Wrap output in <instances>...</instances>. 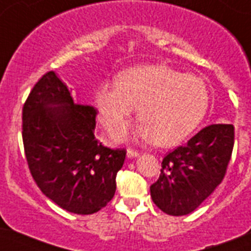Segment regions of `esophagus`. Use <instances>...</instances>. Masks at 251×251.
<instances>
[{
    "instance_id": "obj_1",
    "label": "esophagus",
    "mask_w": 251,
    "mask_h": 251,
    "mask_svg": "<svg viewBox=\"0 0 251 251\" xmlns=\"http://www.w3.org/2000/svg\"><path fill=\"white\" fill-rule=\"evenodd\" d=\"M127 156L128 158H137V157H139V152L133 150H127Z\"/></svg>"
}]
</instances>
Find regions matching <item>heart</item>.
<instances>
[{
  "mask_svg": "<svg viewBox=\"0 0 251 251\" xmlns=\"http://www.w3.org/2000/svg\"><path fill=\"white\" fill-rule=\"evenodd\" d=\"M142 119L134 127H120L135 112ZM208 105L202 79L182 74L163 64L129 68L117 81H105L95 93L99 122L115 141H154L162 147L178 145L201 123Z\"/></svg>",
  "mask_w": 251,
  "mask_h": 251,
  "instance_id": "heart-1",
  "label": "heart"
}]
</instances>
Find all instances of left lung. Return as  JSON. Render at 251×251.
I'll use <instances>...</instances> for the list:
<instances>
[{
	"label": "left lung",
	"mask_w": 251,
	"mask_h": 251,
	"mask_svg": "<svg viewBox=\"0 0 251 251\" xmlns=\"http://www.w3.org/2000/svg\"><path fill=\"white\" fill-rule=\"evenodd\" d=\"M234 148V126L212 124L163 158L151 197L162 211L183 216L195 211L220 185Z\"/></svg>",
	"instance_id": "left-lung-1"
}]
</instances>
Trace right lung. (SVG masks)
Here are the masks:
<instances>
[{
  "instance_id": "1",
  "label": "right lung",
  "mask_w": 251,
  "mask_h": 251,
  "mask_svg": "<svg viewBox=\"0 0 251 251\" xmlns=\"http://www.w3.org/2000/svg\"><path fill=\"white\" fill-rule=\"evenodd\" d=\"M97 110L75 104L54 72L44 75L22 109V141L28 168L46 197L69 212L90 215L115 194L124 150H110L94 136Z\"/></svg>"
}]
</instances>
